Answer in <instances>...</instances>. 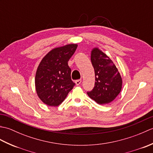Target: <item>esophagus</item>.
I'll return each instance as SVG.
<instances>
[{"mask_svg":"<svg viewBox=\"0 0 153 153\" xmlns=\"http://www.w3.org/2000/svg\"><path fill=\"white\" fill-rule=\"evenodd\" d=\"M76 84L77 85H80V83H82V79H77V80H76Z\"/></svg>","mask_w":153,"mask_h":153,"instance_id":"34e87169","label":"esophagus"}]
</instances>
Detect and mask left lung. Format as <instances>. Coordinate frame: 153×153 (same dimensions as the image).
<instances>
[{"mask_svg": "<svg viewBox=\"0 0 153 153\" xmlns=\"http://www.w3.org/2000/svg\"><path fill=\"white\" fill-rule=\"evenodd\" d=\"M91 60L95 70V83L93 90L87 92V95L99 105L111 102L119 95L122 87V77L118 68L99 48H93Z\"/></svg>", "mask_w": 153, "mask_h": 153, "instance_id": "8db88e82", "label": "left lung"}]
</instances>
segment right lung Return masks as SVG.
Instances as JSON below:
<instances>
[{"label": "right lung", "instance_id": "right-lung-1", "mask_svg": "<svg viewBox=\"0 0 153 153\" xmlns=\"http://www.w3.org/2000/svg\"><path fill=\"white\" fill-rule=\"evenodd\" d=\"M77 47L69 44L52 49L39 65L35 84L41 101L50 106H58L66 99L75 83L71 79L68 62Z\"/></svg>", "mask_w": 153, "mask_h": 153}]
</instances>
